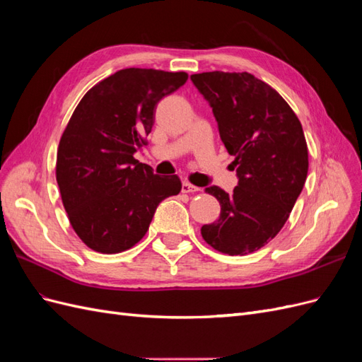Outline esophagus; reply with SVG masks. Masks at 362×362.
Here are the masks:
<instances>
[{
	"label": "esophagus",
	"instance_id": "34e87169",
	"mask_svg": "<svg viewBox=\"0 0 362 362\" xmlns=\"http://www.w3.org/2000/svg\"><path fill=\"white\" fill-rule=\"evenodd\" d=\"M182 193H196V192H201L199 187H196V185L190 184V182H182Z\"/></svg>",
	"mask_w": 362,
	"mask_h": 362
}]
</instances>
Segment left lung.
Segmentation results:
<instances>
[{"label": "left lung", "mask_w": 362, "mask_h": 362, "mask_svg": "<svg viewBox=\"0 0 362 362\" xmlns=\"http://www.w3.org/2000/svg\"><path fill=\"white\" fill-rule=\"evenodd\" d=\"M190 78L213 108L238 177L231 194L217 185L205 189L221 204V216L201 234L222 254L247 255L281 231L303 189L308 146L300 120L275 89L249 72Z\"/></svg>", "instance_id": "8db88e82"}]
</instances>
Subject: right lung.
<instances>
[{
	"instance_id": "add662e5",
	"label": "right lung",
	"mask_w": 362,
	"mask_h": 362,
	"mask_svg": "<svg viewBox=\"0 0 362 362\" xmlns=\"http://www.w3.org/2000/svg\"><path fill=\"white\" fill-rule=\"evenodd\" d=\"M185 72L128 68L87 92L64 128L56 178L68 218L83 243L119 254L146 234L158 204L181 192L134 152L146 145L156 107L187 81Z\"/></svg>"
}]
</instances>
